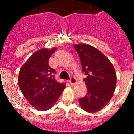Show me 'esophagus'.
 I'll list each match as a JSON object with an SVG mask.
<instances>
[{
  "label": "esophagus",
  "mask_w": 134,
  "mask_h": 134,
  "mask_svg": "<svg viewBox=\"0 0 134 134\" xmlns=\"http://www.w3.org/2000/svg\"><path fill=\"white\" fill-rule=\"evenodd\" d=\"M76 82H77V80H76V79H75V77H74V76H70V80H69V82L70 85H75V84L76 83Z\"/></svg>",
  "instance_id": "esophagus-1"
}]
</instances>
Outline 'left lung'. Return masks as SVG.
<instances>
[{
    "instance_id": "1",
    "label": "left lung",
    "mask_w": 134,
    "mask_h": 134,
    "mask_svg": "<svg viewBox=\"0 0 134 134\" xmlns=\"http://www.w3.org/2000/svg\"><path fill=\"white\" fill-rule=\"evenodd\" d=\"M80 59L87 93L79 99L80 106L88 113L102 109L113 97L117 77L114 67L100 51L87 44L74 45Z\"/></svg>"
}]
</instances>
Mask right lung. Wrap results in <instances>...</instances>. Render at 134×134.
Returning a JSON list of instances; mask_svg holds the SVG:
<instances>
[{
    "mask_svg": "<svg viewBox=\"0 0 134 134\" xmlns=\"http://www.w3.org/2000/svg\"><path fill=\"white\" fill-rule=\"evenodd\" d=\"M37 51L22 66L19 74V86L29 103L39 111L52 107L64 89L66 83L55 80V71L49 66V57L55 52Z\"/></svg>",
    "mask_w": 134,
    "mask_h": 134,
    "instance_id": "right-lung-1",
    "label": "right lung"
}]
</instances>
